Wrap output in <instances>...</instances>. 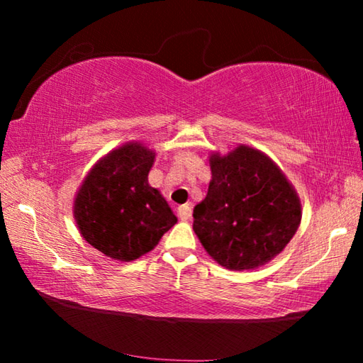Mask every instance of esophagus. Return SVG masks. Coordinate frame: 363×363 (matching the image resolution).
Here are the masks:
<instances>
[{
    "mask_svg": "<svg viewBox=\"0 0 363 363\" xmlns=\"http://www.w3.org/2000/svg\"><path fill=\"white\" fill-rule=\"evenodd\" d=\"M177 216H179L181 220H189L190 216H192V208L189 205H182L177 208Z\"/></svg>",
    "mask_w": 363,
    "mask_h": 363,
    "instance_id": "obj_1",
    "label": "esophagus"
}]
</instances>
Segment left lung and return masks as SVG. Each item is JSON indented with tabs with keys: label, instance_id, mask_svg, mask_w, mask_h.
I'll return each instance as SVG.
<instances>
[{
	"label": "left lung",
	"instance_id": "8db88e82",
	"mask_svg": "<svg viewBox=\"0 0 363 363\" xmlns=\"http://www.w3.org/2000/svg\"><path fill=\"white\" fill-rule=\"evenodd\" d=\"M213 179L194 208V230L214 261L255 269L277 256L301 223L296 192L272 160L240 145L210 160Z\"/></svg>",
	"mask_w": 363,
	"mask_h": 363
}]
</instances>
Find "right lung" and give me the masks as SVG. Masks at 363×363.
Instances as JSON below:
<instances>
[{
    "mask_svg": "<svg viewBox=\"0 0 363 363\" xmlns=\"http://www.w3.org/2000/svg\"><path fill=\"white\" fill-rule=\"evenodd\" d=\"M153 158L140 144L123 145L91 169L77 194L75 219L83 238L113 259H138L177 223L147 181Z\"/></svg>",
    "mask_w": 363,
    "mask_h": 363,
    "instance_id": "right-lung-1",
    "label": "right lung"
}]
</instances>
